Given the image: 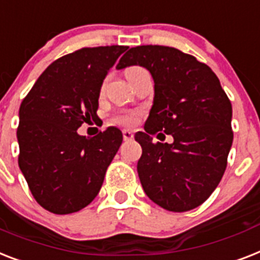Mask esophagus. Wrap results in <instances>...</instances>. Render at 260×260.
Masks as SVG:
<instances>
[{
	"label": "esophagus",
	"mask_w": 260,
	"mask_h": 260,
	"mask_svg": "<svg viewBox=\"0 0 260 260\" xmlns=\"http://www.w3.org/2000/svg\"><path fill=\"white\" fill-rule=\"evenodd\" d=\"M123 137L125 141H131L134 140V134L131 132V131H123Z\"/></svg>",
	"instance_id": "34e87169"
}]
</instances>
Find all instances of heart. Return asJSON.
<instances>
[{
  "label": "heart",
  "instance_id": "b5f03b06",
  "mask_svg": "<svg viewBox=\"0 0 260 260\" xmlns=\"http://www.w3.org/2000/svg\"><path fill=\"white\" fill-rule=\"evenodd\" d=\"M134 69H137V67H131V68L126 69L125 73H126V72L134 71ZM115 121H116V123H119V124H123V125L131 126V125H134V124L136 123L137 117H136V115H134V113H125V115L116 116Z\"/></svg>",
  "mask_w": 260,
  "mask_h": 260
}]
</instances>
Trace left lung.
Masks as SVG:
<instances>
[{
  "label": "left lung",
  "instance_id": "left-lung-1",
  "mask_svg": "<svg viewBox=\"0 0 260 260\" xmlns=\"http://www.w3.org/2000/svg\"><path fill=\"white\" fill-rule=\"evenodd\" d=\"M131 65L148 69L155 81L144 132L135 135L143 149L137 161L143 189L164 210H193L210 198L227 167L231 101L208 65L171 46L131 48L116 68ZM157 132L171 134L174 143H153Z\"/></svg>",
  "mask_w": 260,
  "mask_h": 260
}]
</instances>
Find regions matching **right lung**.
Masks as SVG:
<instances>
[{"label":"right lung","mask_w":260,"mask_h":260,"mask_svg":"<svg viewBox=\"0 0 260 260\" xmlns=\"http://www.w3.org/2000/svg\"><path fill=\"white\" fill-rule=\"evenodd\" d=\"M126 49L82 48L60 57L21 103L18 166L36 202L53 214L77 212L96 198L121 145L115 126L94 137L77 129L97 119L103 81Z\"/></svg>","instance_id":"add662e5"}]
</instances>
